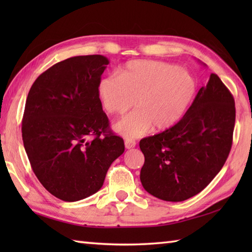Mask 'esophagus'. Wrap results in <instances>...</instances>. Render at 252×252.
I'll use <instances>...</instances> for the list:
<instances>
[{"instance_id":"obj_1","label":"esophagus","mask_w":252,"mask_h":252,"mask_svg":"<svg viewBox=\"0 0 252 252\" xmlns=\"http://www.w3.org/2000/svg\"><path fill=\"white\" fill-rule=\"evenodd\" d=\"M136 145L135 141L131 140V138H126V140L125 141V146L126 149H131V148H134Z\"/></svg>"}]
</instances>
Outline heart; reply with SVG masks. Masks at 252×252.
Masks as SVG:
<instances>
[{
	"instance_id": "heart-1",
	"label": "heart",
	"mask_w": 252,
	"mask_h": 252,
	"mask_svg": "<svg viewBox=\"0 0 252 252\" xmlns=\"http://www.w3.org/2000/svg\"><path fill=\"white\" fill-rule=\"evenodd\" d=\"M197 83L191 74L176 65L158 61H133L117 77L100 80L98 97L107 112L123 115L133 106L137 110L115 123L126 137L142 136L152 129L168 130L184 116L194 98Z\"/></svg>"
}]
</instances>
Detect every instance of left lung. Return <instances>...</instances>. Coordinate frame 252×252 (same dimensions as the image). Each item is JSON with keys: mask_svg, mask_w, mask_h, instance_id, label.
<instances>
[{"mask_svg": "<svg viewBox=\"0 0 252 252\" xmlns=\"http://www.w3.org/2000/svg\"><path fill=\"white\" fill-rule=\"evenodd\" d=\"M235 114L233 95L221 79L211 73L175 126L141 140L145 162L140 179L145 190L174 202L200 192L228 157Z\"/></svg>", "mask_w": 252, "mask_h": 252, "instance_id": "1", "label": "left lung"}]
</instances>
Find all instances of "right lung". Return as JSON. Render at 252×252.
I'll return each mask as SVG.
<instances>
[{"instance_id": "right-lung-1", "label": "right lung", "mask_w": 252, "mask_h": 252, "mask_svg": "<svg viewBox=\"0 0 252 252\" xmlns=\"http://www.w3.org/2000/svg\"><path fill=\"white\" fill-rule=\"evenodd\" d=\"M108 58L74 56L55 63L32 84L23 141L41 184L63 201L98 191L125 143L110 131L97 88Z\"/></svg>"}]
</instances>
